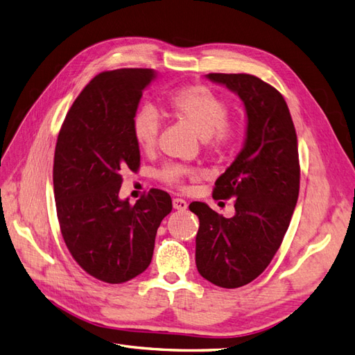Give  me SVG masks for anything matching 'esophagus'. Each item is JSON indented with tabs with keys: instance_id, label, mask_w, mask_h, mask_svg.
<instances>
[{
	"instance_id": "1",
	"label": "esophagus",
	"mask_w": 355,
	"mask_h": 355,
	"mask_svg": "<svg viewBox=\"0 0 355 355\" xmlns=\"http://www.w3.org/2000/svg\"><path fill=\"white\" fill-rule=\"evenodd\" d=\"M172 205H174V208H175V210H178V211H184L186 208H187V202L184 201V199H181V198H175L174 201H172Z\"/></svg>"
}]
</instances>
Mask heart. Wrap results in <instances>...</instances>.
Wrapping results in <instances>:
<instances>
[{
    "label": "heart",
    "instance_id": "1",
    "mask_svg": "<svg viewBox=\"0 0 355 355\" xmlns=\"http://www.w3.org/2000/svg\"><path fill=\"white\" fill-rule=\"evenodd\" d=\"M166 106L178 120L184 121L202 138L204 147L211 156H225L239 141L240 129L228 120L230 106L211 88L201 84L184 85L171 91ZM160 116L153 106H142L132 118V136L142 151H153L160 133ZM198 172L180 165H168L159 172V180L171 187L186 189L189 180H198Z\"/></svg>",
    "mask_w": 355,
    "mask_h": 355
}]
</instances>
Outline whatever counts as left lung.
<instances>
[{
    "label": "left lung",
    "instance_id": "left-lung-1",
    "mask_svg": "<svg viewBox=\"0 0 355 355\" xmlns=\"http://www.w3.org/2000/svg\"><path fill=\"white\" fill-rule=\"evenodd\" d=\"M235 91L248 114V138L237 159L216 180L214 199L234 198L226 219L204 202H192L199 219L196 267L220 288L255 280L275 258L293 217L300 190L297 135L284 96L248 73H208Z\"/></svg>",
    "mask_w": 355,
    "mask_h": 355
}]
</instances>
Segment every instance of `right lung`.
I'll list each match as a JSON object with an SVG mask.
<instances>
[{"instance_id":"right-lung-1","label":"right lung","mask_w":355,"mask_h":355,"mask_svg":"<svg viewBox=\"0 0 355 355\" xmlns=\"http://www.w3.org/2000/svg\"><path fill=\"white\" fill-rule=\"evenodd\" d=\"M151 69L102 71L89 80L62 121L53 156V195L70 255L89 276L124 284L147 270L171 196L159 189L136 204L121 201V171H138L132 118Z\"/></svg>"}]
</instances>
